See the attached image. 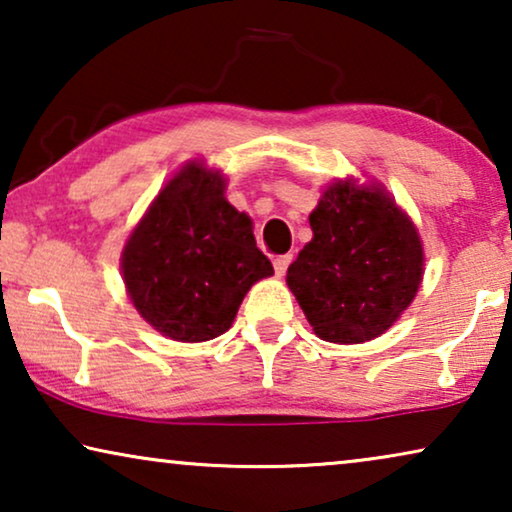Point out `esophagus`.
I'll return each instance as SVG.
<instances>
[{
    "instance_id": "obj_1",
    "label": "esophagus",
    "mask_w": 512,
    "mask_h": 512,
    "mask_svg": "<svg viewBox=\"0 0 512 512\" xmlns=\"http://www.w3.org/2000/svg\"><path fill=\"white\" fill-rule=\"evenodd\" d=\"M291 261H293L291 254H284V256H277V258H275V272H277L279 277L284 275L286 268H289V265H291Z\"/></svg>"
}]
</instances>
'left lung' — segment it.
Listing matches in <instances>:
<instances>
[{
    "instance_id": "8db88e82",
    "label": "left lung",
    "mask_w": 512,
    "mask_h": 512,
    "mask_svg": "<svg viewBox=\"0 0 512 512\" xmlns=\"http://www.w3.org/2000/svg\"><path fill=\"white\" fill-rule=\"evenodd\" d=\"M312 242L286 284L321 340L356 345L382 335L415 298L424 251L412 221L382 188L328 186L310 214Z\"/></svg>"
}]
</instances>
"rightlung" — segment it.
Wrapping results in <instances>:
<instances>
[{"instance_id":"obj_1","label":"right lung","mask_w":512,"mask_h":512,"mask_svg":"<svg viewBox=\"0 0 512 512\" xmlns=\"http://www.w3.org/2000/svg\"><path fill=\"white\" fill-rule=\"evenodd\" d=\"M223 191L219 172L186 165L123 249L132 305L172 340L202 342L226 333L251 286L275 272L256 247L251 219Z\"/></svg>"}]
</instances>
